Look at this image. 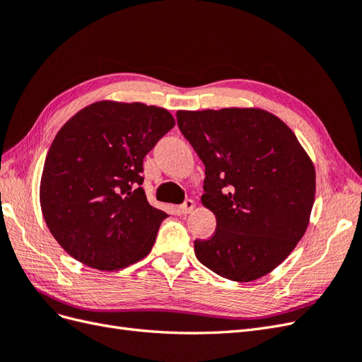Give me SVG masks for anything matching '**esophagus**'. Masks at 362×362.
<instances>
[{"label":"esophagus","mask_w":362,"mask_h":362,"mask_svg":"<svg viewBox=\"0 0 362 362\" xmlns=\"http://www.w3.org/2000/svg\"><path fill=\"white\" fill-rule=\"evenodd\" d=\"M193 210H194V201H192V199H187L182 205H180V211L182 214H189Z\"/></svg>","instance_id":"obj_1"}]
</instances>
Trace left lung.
I'll return each mask as SVG.
<instances>
[{"label": "left lung", "mask_w": 362, "mask_h": 362, "mask_svg": "<svg viewBox=\"0 0 362 362\" xmlns=\"http://www.w3.org/2000/svg\"><path fill=\"white\" fill-rule=\"evenodd\" d=\"M178 127L205 166L202 205L216 216L194 254L222 278L250 282L286 259L303 237L315 169L293 131L261 108L177 112Z\"/></svg>", "instance_id": "obj_1"}]
</instances>
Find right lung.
Segmentation results:
<instances>
[{
  "label": "right lung",
  "instance_id": "right-lung-1",
  "mask_svg": "<svg viewBox=\"0 0 362 362\" xmlns=\"http://www.w3.org/2000/svg\"><path fill=\"white\" fill-rule=\"evenodd\" d=\"M173 125L166 108L100 101L60 128L39 198L52 237L72 258L113 272L149 254L168 214L141 189L144 158Z\"/></svg>",
  "mask_w": 362,
  "mask_h": 362
}]
</instances>
